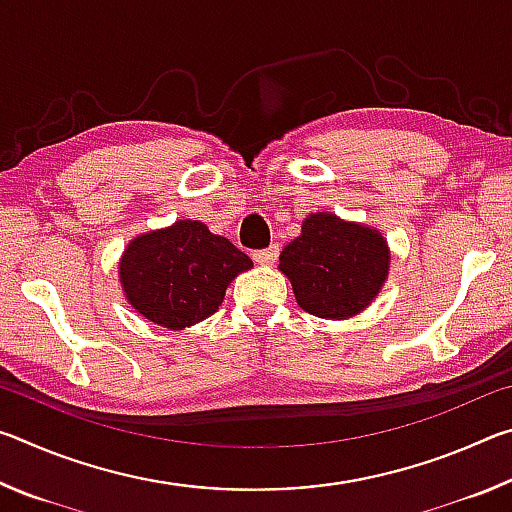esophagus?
<instances>
[{"mask_svg": "<svg viewBox=\"0 0 512 512\" xmlns=\"http://www.w3.org/2000/svg\"><path fill=\"white\" fill-rule=\"evenodd\" d=\"M277 255H280V248L268 246V248H262V250H255L253 259H255L257 264H262V266H271L275 259H277Z\"/></svg>", "mask_w": 512, "mask_h": 512, "instance_id": "1", "label": "esophagus"}]
</instances>
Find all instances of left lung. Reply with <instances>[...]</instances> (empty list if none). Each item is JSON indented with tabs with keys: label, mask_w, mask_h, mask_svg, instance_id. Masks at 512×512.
<instances>
[{
	"label": "left lung",
	"mask_w": 512,
	"mask_h": 512,
	"mask_svg": "<svg viewBox=\"0 0 512 512\" xmlns=\"http://www.w3.org/2000/svg\"><path fill=\"white\" fill-rule=\"evenodd\" d=\"M388 248L377 230L311 214L300 237L282 250L280 271L298 305L318 318H348L366 309L388 275Z\"/></svg>",
	"instance_id": "left-lung-1"
}]
</instances>
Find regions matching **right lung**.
I'll list each match as a JSON object with an SVG mask.
<instances>
[{
	"label": "right lung",
	"instance_id": "right-lung-1",
	"mask_svg": "<svg viewBox=\"0 0 512 512\" xmlns=\"http://www.w3.org/2000/svg\"><path fill=\"white\" fill-rule=\"evenodd\" d=\"M253 266L246 253L201 221H176L131 241L119 264L121 287L151 323L183 329L212 316L225 289Z\"/></svg>",
	"mask_w": 512,
	"mask_h": 512
}]
</instances>
